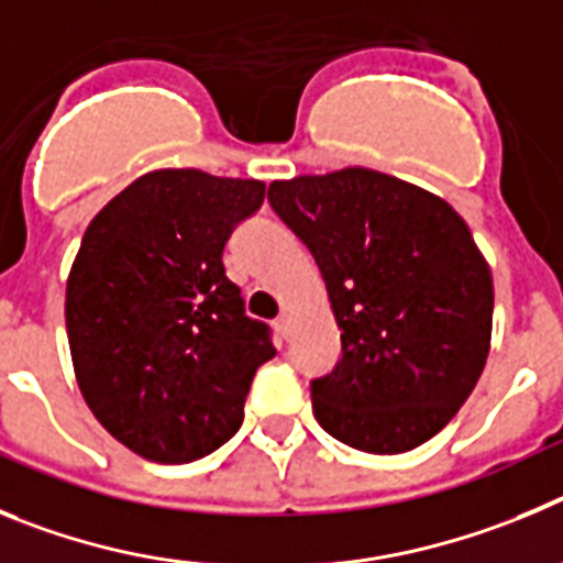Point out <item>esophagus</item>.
Masks as SVG:
<instances>
[{
	"label": "esophagus",
	"mask_w": 563,
	"mask_h": 563,
	"mask_svg": "<svg viewBox=\"0 0 563 563\" xmlns=\"http://www.w3.org/2000/svg\"><path fill=\"white\" fill-rule=\"evenodd\" d=\"M275 328H277V333H280L283 339H288V336H291V328H294V322H291V313H280V317L275 319Z\"/></svg>",
	"instance_id": "esophagus-1"
}]
</instances>
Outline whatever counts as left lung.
<instances>
[{"mask_svg": "<svg viewBox=\"0 0 563 563\" xmlns=\"http://www.w3.org/2000/svg\"><path fill=\"white\" fill-rule=\"evenodd\" d=\"M269 205L317 261L342 358L311 382L313 418L367 454L440 432L483 376L494 280L438 196L367 168L272 181Z\"/></svg>", "mask_w": 563, "mask_h": 563, "instance_id": "1", "label": "left lung"}]
</instances>
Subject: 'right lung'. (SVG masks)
Here are the masks:
<instances>
[{
  "instance_id": "right-lung-1",
  "label": "right lung",
  "mask_w": 563,
  "mask_h": 563,
  "mask_svg": "<svg viewBox=\"0 0 563 563\" xmlns=\"http://www.w3.org/2000/svg\"><path fill=\"white\" fill-rule=\"evenodd\" d=\"M263 196L255 179L151 170L86 227L67 280L75 378L140 457L194 463L244 423L255 369L277 351L221 255Z\"/></svg>"
}]
</instances>
